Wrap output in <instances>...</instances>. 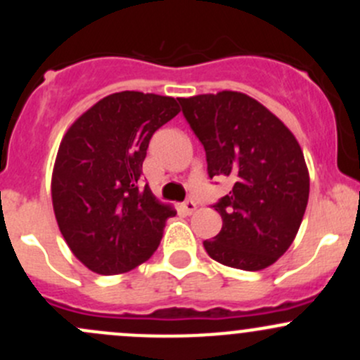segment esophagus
Wrapping results in <instances>:
<instances>
[{
	"mask_svg": "<svg viewBox=\"0 0 360 360\" xmlns=\"http://www.w3.org/2000/svg\"><path fill=\"white\" fill-rule=\"evenodd\" d=\"M181 209H183L186 214H193L195 209H197V203L191 200V198H188V200L181 203Z\"/></svg>",
	"mask_w": 360,
	"mask_h": 360,
	"instance_id": "obj_1",
	"label": "esophagus"
}]
</instances>
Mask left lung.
I'll use <instances>...</instances> for the list:
<instances>
[{"instance_id": "8db88e82", "label": "left lung", "mask_w": 360, "mask_h": 360, "mask_svg": "<svg viewBox=\"0 0 360 360\" xmlns=\"http://www.w3.org/2000/svg\"><path fill=\"white\" fill-rule=\"evenodd\" d=\"M188 125L205 150L209 177L233 181L214 203L223 228L203 242L217 263L257 271L292 244L308 203L310 179L291 130L240 92L179 99Z\"/></svg>"}]
</instances>
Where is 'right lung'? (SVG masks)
I'll use <instances>...</instances> for the list:
<instances>
[{
	"mask_svg": "<svg viewBox=\"0 0 360 360\" xmlns=\"http://www.w3.org/2000/svg\"><path fill=\"white\" fill-rule=\"evenodd\" d=\"M177 112L172 97L127 90L99 101L64 136L53 212L69 249L96 274L129 271L157 250L174 210L139 179L151 137Z\"/></svg>",
	"mask_w": 360,
	"mask_h": 360,
	"instance_id": "1",
	"label": "right lung"
}]
</instances>
